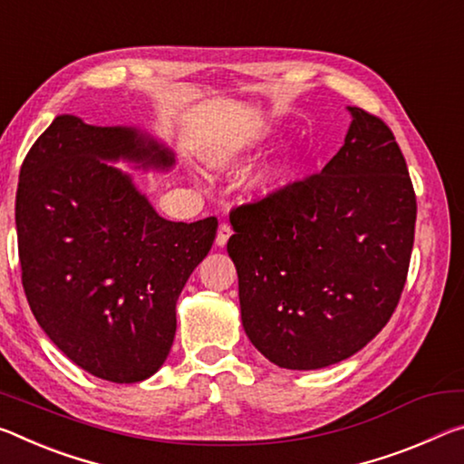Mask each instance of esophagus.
I'll return each instance as SVG.
<instances>
[{
	"label": "esophagus",
	"instance_id": "34e87169",
	"mask_svg": "<svg viewBox=\"0 0 464 464\" xmlns=\"http://www.w3.org/2000/svg\"><path fill=\"white\" fill-rule=\"evenodd\" d=\"M231 233H233V227L229 223H220L218 225V231H217V246L223 247L227 241H229Z\"/></svg>",
	"mask_w": 464,
	"mask_h": 464
}]
</instances>
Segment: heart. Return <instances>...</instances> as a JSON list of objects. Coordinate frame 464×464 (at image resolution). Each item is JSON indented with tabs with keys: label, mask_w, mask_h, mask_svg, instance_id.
<instances>
[{
	"label": "heart",
	"mask_w": 464,
	"mask_h": 464,
	"mask_svg": "<svg viewBox=\"0 0 464 464\" xmlns=\"http://www.w3.org/2000/svg\"><path fill=\"white\" fill-rule=\"evenodd\" d=\"M215 160V163H227V160H229V157H215L212 159ZM286 171H289V160H286V163H281V165H276L275 169H270V171H266L260 178V183L262 186H272V183H276L278 179H283L285 175H286Z\"/></svg>",
	"instance_id": "heart-1"
}]
</instances>
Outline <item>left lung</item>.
Segmentation results:
<instances>
[{
    "mask_svg": "<svg viewBox=\"0 0 464 464\" xmlns=\"http://www.w3.org/2000/svg\"><path fill=\"white\" fill-rule=\"evenodd\" d=\"M349 111L343 149L320 173L231 210L241 322L286 370H318L365 347L407 283L417 218L407 163L380 117Z\"/></svg>",
    "mask_w": 464,
    "mask_h": 464,
    "instance_id": "obj_1",
    "label": "left lung"
}]
</instances>
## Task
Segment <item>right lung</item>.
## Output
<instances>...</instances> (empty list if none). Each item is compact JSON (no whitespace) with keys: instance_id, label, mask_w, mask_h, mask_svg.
<instances>
[{"instance_id":"right-lung-1","label":"right lung","mask_w":464,"mask_h":464,"mask_svg":"<svg viewBox=\"0 0 464 464\" xmlns=\"http://www.w3.org/2000/svg\"><path fill=\"white\" fill-rule=\"evenodd\" d=\"M117 159L173 163L131 128L55 117L20 167L16 231L22 286L39 326L88 373L131 384L167 359L175 304L218 220L159 217L130 175L105 163Z\"/></svg>"}]
</instances>
